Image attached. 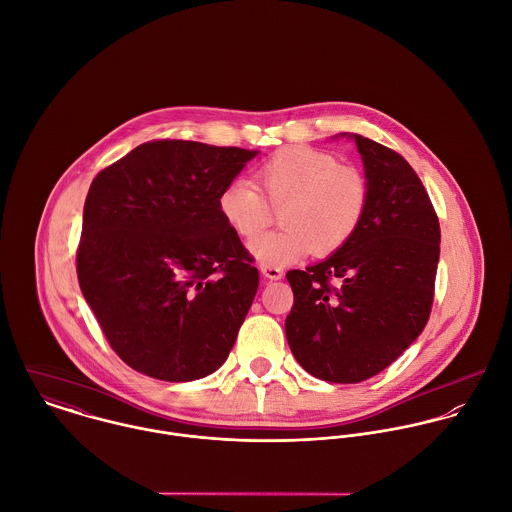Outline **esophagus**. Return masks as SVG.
Instances as JSON below:
<instances>
[{
  "instance_id": "1",
  "label": "esophagus",
  "mask_w": 512,
  "mask_h": 512,
  "mask_svg": "<svg viewBox=\"0 0 512 512\" xmlns=\"http://www.w3.org/2000/svg\"><path fill=\"white\" fill-rule=\"evenodd\" d=\"M260 274L268 280H282L284 278V270L274 268V266H260Z\"/></svg>"
}]
</instances>
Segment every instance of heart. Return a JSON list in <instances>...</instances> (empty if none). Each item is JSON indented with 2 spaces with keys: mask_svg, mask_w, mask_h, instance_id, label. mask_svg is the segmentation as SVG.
<instances>
[{
  "mask_svg": "<svg viewBox=\"0 0 512 512\" xmlns=\"http://www.w3.org/2000/svg\"><path fill=\"white\" fill-rule=\"evenodd\" d=\"M258 181L270 205L281 209L278 232H268L248 244L260 266L282 268L305 258L339 250L361 226L368 203L365 177L355 167L311 147H286L258 169ZM226 226L252 238L270 222V207L248 179L230 181L219 197Z\"/></svg>",
  "mask_w": 512,
  "mask_h": 512,
  "instance_id": "heart-1",
  "label": "heart"
}]
</instances>
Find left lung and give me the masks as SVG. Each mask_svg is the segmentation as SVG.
Returning a JSON list of instances; mask_svg holds the SVG:
<instances>
[{"label": "left lung", "instance_id": "1", "mask_svg": "<svg viewBox=\"0 0 512 512\" xmlns=\"http://www.w3.org/2000/svg\"><path fill=\"white\" fill-rule=\"evenodd\" d=\"M365 167L361 226L339 250L288 272L286 337L309 374L355 384L392 365L424 331L439 262V222L410 163L359 134Z\"/></svg>", "mask_w": 512, "mask_h": 512}]
</instances>
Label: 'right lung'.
I'll use <instances>...</instances> for the list:
<instances>
[{"label": "right lung", "instance_id": "1", "mask_svg": "<svg viewBox=\"0 0 512 512\" xmlns=\"http://www.w3.org/2000/svg\"><path fill=\"white\" fill-rule=\"evenodd\" d=\"M258 149L163 140L96 175L78 284L108 343L151 378L191 382L226 361L258 270L220 217L222 189Z\"/></svg>", "mask_w": 512, "mask_h": 512}]
</instances>
